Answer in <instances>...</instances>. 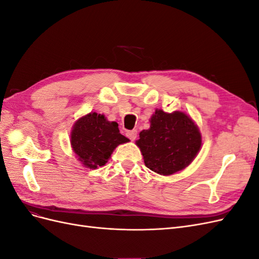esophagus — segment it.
Here are the masks:
<instances>
[{"label":"esophagus","instance_id":"esophagus-1","mask_svg":"<svg viewBox=\"0 0 259 259\" xmlns=\"http://www.w3.org/2000/svg\"><path fill=\"white\" fill-rule=\"evenodd\" d=\"M126 136L132 140V142H134V140L137 138V131L136 130L127 131L126 132Z\"/></svg>","mask_w":259,"mask_h":259}]
</instances>
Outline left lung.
I'll return each mask as SVG.
<instances>
[{"instance_id":"8db88e82","label":"left lung","mask_w":259,"mask_h":259,"mask_svg":"<svg viewBox=\"0 0 259 259\" xmlns=\"http://www.w3.org/2000/svg\"><path fill=\"white\" fill-rule=\"evenodd\" d=\"M150 128L140 132L136 145L146 166L160 175H171L193 161L201 148V134L184 112L155 110Z\"/></svg>"}]
</instances>
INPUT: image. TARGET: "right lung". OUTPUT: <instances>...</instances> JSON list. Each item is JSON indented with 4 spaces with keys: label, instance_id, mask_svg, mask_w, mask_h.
<instances>
[{
    "label": "right lung",
    "instance_id": "add662e5",
    "mask_svg": "<svg viewBox=\"0 0 259 259\" xmlns=\"http://www.w3.org/2000/svg\"><path fill=\"white\" fill-rule=\"evenodd\" d=\"M116 122H109L96 112L77 121L71 133V145L79 160L89 168H97L108 162L116 146L127 143L120 134Z\"/></svg>",
    "mask_w": 259,
    "mask_h": 259
}]
</instances>
